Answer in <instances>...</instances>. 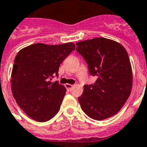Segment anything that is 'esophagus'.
I'll use <instances>...</instances> for the list:
<instances>
[{"label": "esophagus", "instance_id": "34e87169", "mask_svg": "<svg viewBox=\"0 0 147 147\" xmlns=\"http://www.w3.org/2000/svg\"><path fill=\"white\" fill-rule=\"evenodd\" d=\"M65 88H66V89L67 90H68V91H71V89L74 88V86L73 85H71V84H65Z\"/></svg>", "mask_w": 147, "mask_h": 147}]
</instances>
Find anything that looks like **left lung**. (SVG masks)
Segmentation results:
<instances>
[{
	"label": "left lung",
	"mask_w": 147,
	"mask_h": 147,
	"mask_svg": "<svg viewBox=\"0 0 147 147\" xmlns=\"http://www.w3.org/2000/svg\"><path fill=\"white\" fill-rule=\"evenodd\" d=\"M76 51L86 60L94 84L85 85L80 106L96 120L109 118L123 106L131 91L132 71L127 51L123 45L106 38L76 43Z\"/></svg>",
	"instance_id": "left-lung-1"
}]
</instances>
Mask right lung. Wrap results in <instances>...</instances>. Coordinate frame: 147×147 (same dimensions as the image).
<instances>
[{
  "label": "right lung",
  "mask_w": 147,
  "mask_h": 147,
  "mask_svg": "<svg viewBox=\"0 0 147 147\" xmlns=\"http://www.w3.org/2000/svg\"><path fill=\"white\" fill-rule=\"evenodd\" d=\"M75 50L74 43L48 45L36 43L21 49L15 58L11 75L16 102L30 117L38 122L51 120L60 109L66 92L58 81L59 67Z\"/></svg>",
  "instance_id": "obj_1"
}]
</instances>
